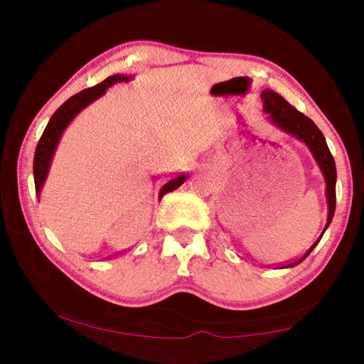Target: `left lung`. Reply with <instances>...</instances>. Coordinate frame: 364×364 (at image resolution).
<instances>
[{
	"label": "left lung",
	"instance_id": "left-lung-1",
	"mask_svg": "<svg viewBox=\"0 0 364 364\" xmlns=\"http://www.w3.org/2000/svg\"><path fill=\"white\" fill-rule=\"evenodd\" d=\"M262 101L264 102V110L269 114L271 122H274L276 125L282 128L284 132L291 133L294 136H297L299 139L304 141V143L310 147L313 157H315L319 168L323 171L324 180H326V197H328V205H329L328 223H326V228H324L326 231L328 230V226L331 225L332 217H334V212H336L337 171H336L334 157H332L329 147L326 144L323 133L319 132V128L315 125V122L308 119L306 115L301 114L300 110H297L294 106H291L284 97L278 93H274V91H268V90L263 91ZM323 234L319 236L318 241L306 250V254L304 257H300L299 260L289 263V267H295V264L304 262L305 258L311 254V250L316 247L318 242L321 241Z\"/></svg>",
	"mask_w": 364,
	"mask_h": 364
}]
</instances>
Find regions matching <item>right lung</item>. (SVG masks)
I'll return each instance as SVG.
<instances>
[{
  "instance_id": "add662e5",
  "label": "right lung",
  "mask_w": 364,
  "mask_h": 364,
  "mask_svg": "<svg viewBox=\"0 0 364 364\" xmlns=\"http://www.w3.org/2000/svg\"><path fill=\"white\" fill-rule=\"evenodd\" d=\"M128 77L125 75H112L107 77L104 82L97 83L91 88H86L80 93L73 95L72 97H69L63 106H60L56 112L53 114L51 119H49L48 125L43 132L41 138L36 144V151H35V159H33V178H35V191L36 196H40V191L43 188V183L46 180L49 165H51V159L54 156V151H56L58 143L60 139V134L65 130V127L69 125L70 120L75 117L80 110L83 107L88 106L90 102H93L97 97L104 95L109 86H112L117 82H128ZM186 175L176 176L173 180H170L168 183L164 184V188L160 189V199L170 193V191H175L176 188H180L181 184L186 181Z\"/></svg>"
}]
</instances>
